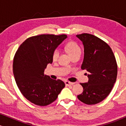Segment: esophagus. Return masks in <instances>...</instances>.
I'll return each instance as SVG.
<instances>
[{
  "instance_id": "esophagus-1",
  "label": "esophagus",
  "mask_w": 126,
  "mask_h": 126,
  "mask_svg": "<svg viewBox=\"0 0 126 126\" xmlns=\"http://www.w3.org/2000/svg\"><path fill=\"white\" fill-rule=\"evenodd\" d=\"M74 84L73 82H70L69 81H65V85H67V86H69V85H73Z\"/></svg>"
}]
</instances>
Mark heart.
<instances>
[{
  "instance_id": "b5f03b06",
  "label": "heart",
  "mask_w": 126,
  "mask_h": 126,
  "mask_svg": "<svg viewBox=\"0 0 126 126\" xmlns=\"http://www.w3.org/2000/svg\"><path fill=\"white\" fill-rule=\"evenodd\" d=\"M66 51L69 53L71 57H73L75 55L78 54H81V48L79 45L75 42L70 41L67 43L65 46ZM59 55V51L57 49H56L53 51L52 53V59L53 60H56L58 58Z\"/></svg>"
}]
</instances>
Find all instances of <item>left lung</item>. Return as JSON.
Here are the masks:
<instances>
[{
    "label": "left lung",
    "instance_id": "1",
    "mask_svg": "<svg viewBox=\"0 0 126 126\" xmlns=\"http://www.w3.org/2000/svg\"><path fill=\"white\" fill-rule=\"evenodd\" d=\"M84 47L81 69L88 72L89 80L80 83L83 88L78 98L83 103L93 105L103 101L111 92L117 76V64L108 45L96 36L83 33L76 35Z\"/></svg>",
    "mask_w": 126,
    "mask_h": 126
}]
</instances>
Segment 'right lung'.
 <instances>
[{
    "mask_svg": "<svg viewBox=\"0 0 126 126\" xmlns=\"http://www.w3.org/2000/svg\"><path fill=\"white\" fill-rule=\"evenodd\" d=\"M67 35L41 34L27 38L20 45L13 61V73L22 94L32 103L48 105L57 99L65 84L44 72L52 63V53Z\"/></svg>",
    "mask_w": 126,
    "mask_h": 126,
    "instance_id": "obj_1",
    "label": "right lung"
}]
</instances>
